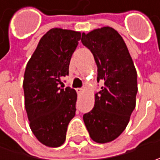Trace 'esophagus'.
Instances as JSON below:
<instances>
[{
    "label": "esophagus",
    "mask_w": 160,
    "mask_h": 160,
    "mask_svg": "<svg viewBox=\"0 0 160 160\" xmlns=\"http://www.w3.org/2000/svg\"><path fill=\"white\" fill-rule=\"evenodd\" d=\"M83 91V89H82V88H77V92H78V93H81Z\"/></svg>",
    "instance_id": "obj_1"
}]
</instances>
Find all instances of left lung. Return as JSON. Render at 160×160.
<instances>
[{
  "label": "left lung",
  "mask_w": 160,
  "mask_h": 160,
  "mask_svg": "<svg viewBox=\"0 0 160 160\" xmlns=\"http://www.w3.org/2000/svg\"><path fill=\"white\" fill-rule=\"evenodd\" d=\"M81 42L94 57L97 82L103 83L95 94L93 108L83 115V122L91 138L106 143L124 132L135 108L137 73L123 38L112 28L83 33Z\"/></svg>",
  "instance_id": "1"
}]
</instances>
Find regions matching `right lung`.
<instances>
[{
	"mask_svg": "<svg viewBox=\"0 0 160 160\" xmlns=\"http://www.w3.org/2000/svg\"><path fill=\"white\" fill-rule=\"evenodd\" d=\"M80 39L79 32L49 30L26 68L23 88L30 128L48 147L64 143L68 126L76 115V91L63 89L59 84L63 77L68 76L71 57Z\"/></svg>",
	"mask_w": 160,
	"mask_h": 160,
	"instance_id": "add662e5",
	"label": "right lung"
}]
</instances>
